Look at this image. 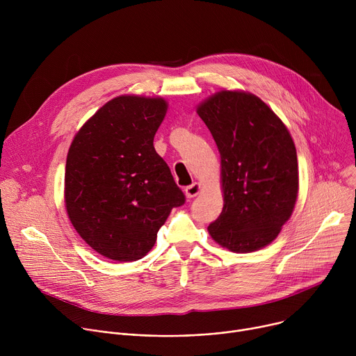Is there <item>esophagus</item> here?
Segmentation results:
<instances>
[{
    "label": "esophagus",
    "instance_id": "34e87169",
    "mask_svg": "<svg viewBox=\"0 0 356 356\" xmlns=\"http://www.w3.org/2000/svg\"><path fill=\"white\" fill-rule=\"evenodd\" d=\"M200 191H201V186H200V183H193L191 186L186 187V190H184V193H186V197H187V198H193V197H195L197 194H200Z\"/></svg>",
    "mask_w": 356,
    "mask_h": 356
}]
</instances>
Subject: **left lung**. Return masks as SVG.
Masks as SVG:
<instances>
[{"label":"left lung","instance_id":"obj_1","mask_svg":"<svg viewBox=\"0 0 356 356\" xmlns=\"http://www.w3.org/2000/svg\"><path fill=\"white\" fill-rule=\"evenodd\" d=\"M221 158L224 207L209 234L248 253L272 243L293 214L298 165L283 121L255 94L220 90L197 106Z\"/></svg>","mask_w":356,"mask_h":356}]
</instances>
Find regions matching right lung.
<instances>
[{
  "mask_svg": "<svg viewBox=\"0 0 356 356\" xmlns=\"http://www.w3.org/2000/svg\"><path fill=\"white\" fill-rule=\"evenodd\" d=\"M168 107L162 97H115L83 124L69 147V220L107 259L143 258L170 211L184 204L183 191L154 146Z\"/></svg>",
  "mask_w": 356,
  "mask_h": 356,
  "instance_id": "right-lung-1",
  "label": "right lung"
}]
</instances>
